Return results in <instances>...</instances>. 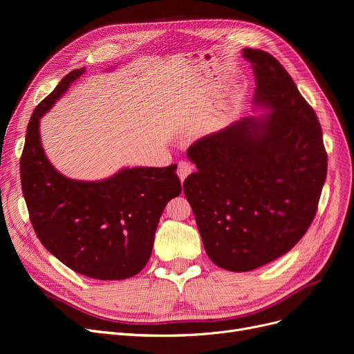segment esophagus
<instances>
[{
    "mask_svg": "<svg viewBox=\"0 0 354 354\" xmlns=\"http://www.w3.org/2000/svg\"><path fill=\"white\" fill-rule=\"evenodd\" d=\"M192 172V165L189 163V162H187V160H180L179 163H178V171H176V174H178V176H179V179L183 182L185 179H187V176L189 175Z\"/></svg>",
    "mask_w": 354,
    "mask_h": 354,
    "instance_id": "34e87169",
    "label": "esophagus"
}]
</instances>
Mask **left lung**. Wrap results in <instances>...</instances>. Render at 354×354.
I'll return each instance as SVG.
<instances>
[{"label":"left lung","instance_id":"left-lung-1","mask_svg":"<svg viewBox=\"0 0 354 354\" xmlns=\"http://www.w3.org/2000/svg\"><path fill=\"white\" fill-rule=\"evenodd\" d=\"M255 109L188 149L198 171L183 182L203 247L218 267L244 272L287 254L317 211L327 175L322 127L286 68L244 48Z\"/></svg>","mask_w":354,"mask_h":354}]
</instances>
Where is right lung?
Returning <instances> with one entry per match:
<instances>
[{
	"mask_svg": "<svg viewBox=\"0 0 354 354\" xmlns=\"http://www.w3.org/2000/svg\"><path fill=\"white\" fill-rule=\"evenodd\" d=\"M84 71H70L32 111L20 159L23 195L37 236L64 266L96 280H124L147 264L160 215L182 187L176 165L77 180L50 163L40 119Z\"/></svg>",
	"mask_w": 354,
	"mask_h": 354,
	"instance_id": "add662e5",
	"label": "right lung"
}]
</instances>
